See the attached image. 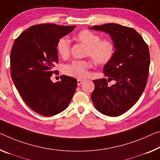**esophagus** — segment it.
Wrapping results in <instances>:
<instances>
[{"label": "esophagus", "instance_id": "1", "mask_svg": "<svg viewBox=\"0 0 160 160\" xmlns=\"http://www.w3.org/2000/svg\"><path fill=\"white\" fill-rule=\"evenodd\" d=\"M83 82V80L78 79V80H77V84H78V86H80Z\"/></svg>", "mask_w": 160, "mask_h": 160}]
</instances>
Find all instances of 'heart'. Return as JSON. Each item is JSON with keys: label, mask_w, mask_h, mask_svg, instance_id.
<instances>
[{"label": "heart", "mask_w": 160, "mask_h": 160, "mask_svg": "<svg viewBox=\"0 0 160 160\" xmlns=\"http://www.w3.org/2000/svg\"><path fill=\"white\" fill-rule=\"evenodd\" d=\"M76 38L88 48L87 56L98 65H104L111 61L114 54L115 46L109 39L101 40V37L88 30L78 33ZM58 53L62 58H67L70 54V42L67 38H61L57 43ZM90 63L86 61H73L64 66L63 72L69 77L84 78L88 76Z\"/></svg>", "instance_id": "heart-1"}]
</instances>
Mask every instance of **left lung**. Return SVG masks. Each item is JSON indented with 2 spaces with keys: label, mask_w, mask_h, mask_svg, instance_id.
Here are the masks:
<instances>
[{
  "label": "left lung",
  "mask_w": 160,
  "mask_h": 160,
  "mask_svg": "<svg viewBox=\"0 0 160 160\" xmlns=\"http://www.w3.org/2000/svg\"><path fill=\"white\" fill-rule=\"evenodd\" d=\"M89 28L109 34L115 46L114 56L103 69L108 79L93 81V104L103 114L119 116L133 107L145 88L150 62L148 46L134 28L119 24L107 23ZM111 80L116 83L110 87L107 81Z\"/></svg>",
  "instance_id": "1"
}]
</instances>
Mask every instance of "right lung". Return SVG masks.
Here are the masks:
<instances>
[{
	"mask_svg": "<svg viewBox=\"0 0 160 160\" xmlns=\"http://www.w3.org/2000/svg\"><path fill=\"white\" fill-rule=\"evenodd\" d=\"M75 26L45 23L31 26L14 41L11 53L12 80L26 104L45 117L63 112L69 104L76 88V78L61 76L60 82L51 77L58 63L56 48L59 39Z\"/></svg>",
	"mask_w": 160,
	"mask_h": 160,
	"instance_id": "obj_1",
	"label": "right lung"
}]
</instances>
